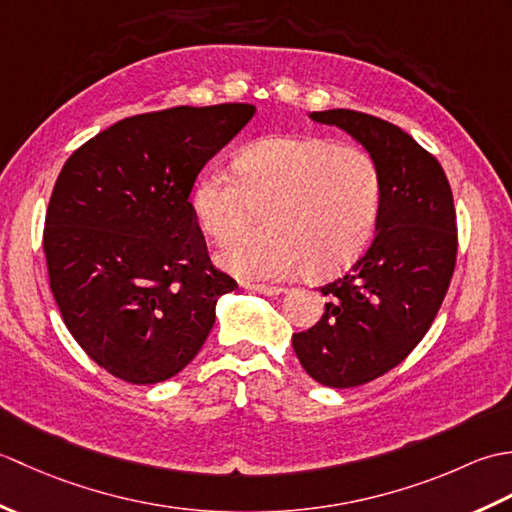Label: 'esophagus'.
<instances>
[{"mask_svg": "<svg viewBox=\"0 0 512 512\" xmlns=\"http://www.w3.org/2000/svg\"><path fill=\"white\" fill-rule=\"evenodd\" d=\"M244 288L259 292V295H266V297H275V295H284L286 288L284 286H266V284H244Z\"/></svg>", "mask_w": 512, "mask_h": 512, "instance_id": "34e87169", "label": "esophagus"}]
</instances>
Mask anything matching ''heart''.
Here are the masks:
<instances>
[{
  "label": "heart",
  "mask_w": 512,
  "mask_h": 512,
  "mask_svg": "<svg viewBox=\"0 0 512 512\" xmlns=\"http://www.w3.org/2000/svg\"><path fill=\"white\" fill-rule=\"evenodd\" d=\"M235 173L206 171L193 189V211L215 244H228L264 211L262 237L228 246L220 262L246 279H281L306 270L314 279L352 266L383 204L376 160L323 136H273L246 147Z\"/></svg>",
  "instance_id": "obj_1"
}]
</instances>
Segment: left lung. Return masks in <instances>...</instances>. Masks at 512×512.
Returning <instances> with one entry per match:
<instances>
[{
    "instance_id": "left-lung-1",
    "label": "left lung",
    "mask_w": 512,
    "mask_h": 512,
    "mask_svg": "<svg viewBox=\"0 0 512 512\" xmlns=\"http://www.w3.org/2000/svg\"><path fill=\"white\" fill-rule=\"evenodd\" d=\"M310 116L352 134L383 178L372 246L321 288L328 297L321 321L292 334L303 369L325 387L345 389L387 374L429 332L453 277L458 222L442 165L407 132L354 110Z\"/></svg>"
}]
</instances>
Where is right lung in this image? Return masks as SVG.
I'll use <instances>...</instances> for the list:
<instances>
[{
	"label": "right lung",
	"mask_w": 512,
	"mask_h": 512,
	"mask_svg": "<svg viewBox=\"0 0 512 512\" xmlns=\"http://www.w3.org/2000/svg\"><path fill=\"white\" fill-rule=\"evenodd\" d=\"M255 105H178L123 118L65 160L43 228L65 328L132 385L176 376L237 281L215 268L189 195Z\"/></svg>",
	"instance_id": "1"
}]
</instances>
